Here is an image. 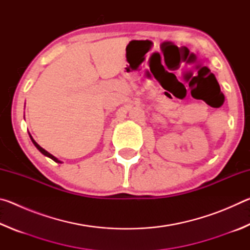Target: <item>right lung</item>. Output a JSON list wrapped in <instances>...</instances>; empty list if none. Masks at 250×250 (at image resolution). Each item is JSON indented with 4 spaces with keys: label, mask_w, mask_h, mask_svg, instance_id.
<instances>
[{
    "label": "right lung",
    "mask_w": 250,
    "mask_h": 250,
    "mask_svg": "<svg viewBox=\"0 0 250 250\" xmlns=\"http://www.w3.org/2000/svg\"><path fill=\"white\" fill-rule=\"evenodd\" d=\"M29 137H31V139H32V142L34 143V146H35L36 147H37V149H39L41 152H42V153H43L44 155H46V156H48V158H50V159H52V160H54L55 161V162H58V163H61V161H59V160H57L56 158H55V156L54 155H52V154H50V153H48V152L47 151H46V150H44L43 149V147H42V146H40L39 145H37V143L35 142V140H34V139L32 138V135L31 134H29Z\"/></svg>",
    "instance_id": "right-lung-1"
}]
</instances>
